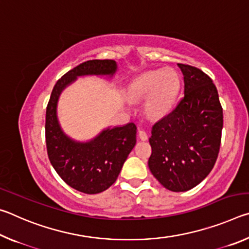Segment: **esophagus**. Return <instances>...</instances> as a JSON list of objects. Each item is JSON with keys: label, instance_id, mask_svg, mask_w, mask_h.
<instances>
[{"label": "esophagus", "instance_id": "1", "mask_svg": "<svg viewBox=\"0 0 249 249\" xmlns=\"http://www.w3.org/2000/svg\"><path fill=\"white\" fill-rule=\"evenodd\" d=\"M138 137H140L141 140L144 141V142L148 140V135H147V133L145 132V130H142V129L138 130Z\"/></svg>", "mask_w": 249, "mask_h": 249}]
</instances>
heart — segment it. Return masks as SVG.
<instances>
[{"label":"heart","mask_w":249,"mask_h":249,"mask_svg":"<svg viewBox=\"0 0 249 249\" xmlns=\"http://www.w3.org/2000/svg\"><path fill=\"white\" fill-rule=\"evenodd\" d=\"M180 80L171 69L149 70L129 84L130 98L146 99L145 109L151 117H162L170 112L179 93Z\"/></svg>","instance_id":"heart-1"}]
</instances>
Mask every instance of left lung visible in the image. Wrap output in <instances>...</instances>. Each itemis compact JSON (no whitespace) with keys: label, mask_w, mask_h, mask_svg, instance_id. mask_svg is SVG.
<instances>
[{"label":"left lung","mask_w":249,"mask_h":249,"mask_svg":"<svg viewBox=\"0 0 249 249\" xmlns=\"http://www.w3.org/2000/svg\"><path fill=\"white\" fill-rule=\"evenodd\" d=\"M184 96L151 129V174L168 190L195 188L213 169L221 145L223 109L216 87L195 67L178 64Z\"/></svg>","instance_id":"obj_1"}]
</instances>
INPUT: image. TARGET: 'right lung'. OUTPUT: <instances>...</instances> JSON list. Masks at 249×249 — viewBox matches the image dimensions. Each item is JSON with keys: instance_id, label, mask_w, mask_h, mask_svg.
<instances>
[{"instance_id": "add662e5", "label": "right lung", "mask_w": 249, "mask_h": 249, "mask_svg": "<svg viewBox=\"0 0 249 249\" xmlns=\"http://www.w3.org/2000/svg\"><path fill=\"white\" fill-rule=\"evenodd\" d=\"M119 67L114 60H89L62 75L54 84L46 109V145L50 162L65 182L87 195L100 193L115 182L125 160L136 145L134 123L108 126L89 141L70 137L58 119V101L66 88L80 77L112 79Z\"/></svg>"}]
</instances>
